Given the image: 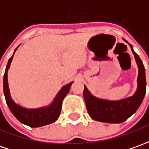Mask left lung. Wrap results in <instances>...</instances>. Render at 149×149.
<instances>
[{
    "mask_svg": "<svg viewBox=\"0 0 149 149\" xmlns=\"http://www.w3.org/2000/svg\"><path fill=\"white\" fill-rule=\"evenodd\" d=\"M124 41L128 43L125 39ZM129 44V43H128ZM138 66L137 89L132 96L123 100H109L93 95L86 86H84L83 96L90 117L95 121L105 123H121L133 115L142 104L146 93L145 68L142 60L135 53L133 46L129 44Z\"/></svg>",
    "mask_w": 149,
    "mask_h": 149,
    "instance_id": "obj_1",
    "label": "left lung"
}]
</instances>
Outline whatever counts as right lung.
I'll return each instance as SVG.
<instances>
[{
	"label": "right lung",
	"instance_id": "add662e5",
	"mask_svg": "<svg viewBox=\"0 0 149 149\" xmlns=\"http://www.w3.org/2000/svg\"><path fill=\"white\" fill-rule=\"evenodd\" d=\"M19 46L15 49L12 56L10 58L9 61L7 63L4 78H3V91H4V95L6 97L7 105L11 113H13V115L24 125L34 128V127H40L43 125L51 124L55 121H57V119L59 117L61 113L63 100L70 91V88L73 81L63 86L60 89V91L58 92L53 101L46 106L36 108V109H28L15 103L11 97L10 88H9L8 71L10 67L14 54L17 49L19 48Z\"/></svg>",
	"mask_w": 149,
	"mask_h": 149
}]
</instances>
